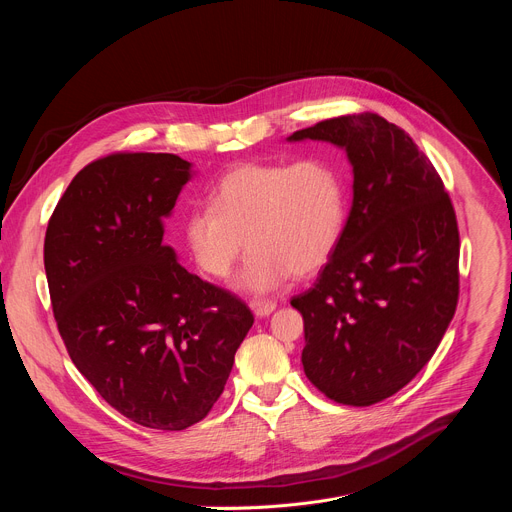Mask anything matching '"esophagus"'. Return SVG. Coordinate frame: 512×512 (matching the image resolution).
Here are the masks:
<instances>
[{"label":"esophagus","instance_id":"34e87169","mask_svg":"<svg viewBox=\"0 0 512 512\" xmlns=\"http://www.w3.org/2000/svg\"><path fill=\"white\" fill-rule=\"evenodd\" d=\"M277 308V304L273 300H253L251 302V310L257 318H267L269 314H273Z\"/></svg>","mask_w":512,"mask_h":512}]
</instances>
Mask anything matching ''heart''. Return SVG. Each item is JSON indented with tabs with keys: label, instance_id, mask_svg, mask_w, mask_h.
<instances>
[{
	"label": "heart",
	"instance_id": "b5f03b06",
	"mask_svg": "<svg viewBox=\"0 0 512 512\" xmlns=\"http://www.w3.org/2000/svg\"><path fill=\"white\" fill-rule=\"evenodd\" d=\"M346 170L328 156L298 162H249L210 190V208L184 218V245L196 267L225 279L245 251L237 287L267 294L291 273L310 275L336 251L348 218Z\"/></svg>",
	"mask_w": 512,
	"mask_h": 512
}]
</instances>
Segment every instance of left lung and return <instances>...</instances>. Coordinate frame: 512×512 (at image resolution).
Returning <instances> with one entry per match:
<instances>
[{"label": "left lung", "mask_w": 512, "mask_h": 512, "mask_svg": "<svg viewBox=\"0 0 512 512\" xmlns=\"http://www.w3.org/2000/svg\"><path fill=\"white\" fill-rule=\"evenodd\" d=\"M330 141L352 166L342 239L302 318L304 373L328 399L367 407L403 389L433 356L458 306L460 233L429 158L377 113L342 115L287 141Z\"/></svg>", "instance_id": "obj_1"}]
</instances>
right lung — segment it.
Wrapping results in <instances>:
<instances>
[{
    "label": "right lung",
    "instance_id": "right-lung-1",
    "mask_svg": "<svg viewBox=\"0 0 512 512\" xmlns=\"http://www.w3.org/2000/svg\"><path fill=\"white\" fill-rule=\"evenodd\" d=\"M192 164L174 154H111L85 166L46 229L54 320L81 375L127 419L180 431L208 415L253 314L188 273L164 221Z\"/></svg>",
    "mask_w": 512,
    "mask_h": 512
}]
</instances>
